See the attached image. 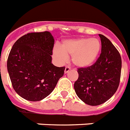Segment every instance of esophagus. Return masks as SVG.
Instances as JSON below:
<instances>
[{"label":"esophagus","mask_w":130,"mask_h":130,"mask_svg":"<svg viewBox=\"0 0 130 130\" xmlns=\"http://www.w3.org/2000/svg\"><path fill=\"white\" fill-rule=\"evenodd\" d=\"M70 70V68L69 67H66L65 68V70H64V72H65V74H67L68 72H69V71Z\"/></svg>","instance_id":"esophagus-1"}]
</instances>
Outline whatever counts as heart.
<instances>
[{
	"instance_id": "obj_1",
	"label": "heart",
	"mask_w": 130,
	"mask_h": 130,
	"mask_svg": "<svg viewBox=\"0 0 130 130\" xmlns=\"http://www.w3.org/2000/svg\"><path fill=\"white\" fill-rule=\"evenodd\" d=\"M101 43L98 39L86 37L64 41L61 47L53 49V55L58 64L68 60L72 56V62L79 68H87L93 64L101 51Z\"/></svg>"
}]
</instances>
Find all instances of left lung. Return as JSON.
I'll use <instances>...</instances> for the list:
<instances>
[{
	"label": "left lung",
	"instance_id": "obj_1",
	"mask_svg": "<svg viewBox=\"0 0 130 130\" xmlns=\"http://www.w3.org/2000/svg\"><path fill=\"white\" fill-rule=\"evenodd\" d=\"M101 53L92 66L77 69L78 79L74 83L77 97L91 106L101 105L116 93L120 80L122 59L112 43L103 35Z\"/></svg>",
	"mask_w": 130,
	"mask_h": 130
}]
</instances>
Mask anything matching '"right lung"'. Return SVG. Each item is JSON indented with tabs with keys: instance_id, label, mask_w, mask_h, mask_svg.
Here are the masks:
<instances>
[{
	"instance_id": "obj_1",
	"label": "right lung",
	"mask_w": 130,
	"mask_h": 130,
	"mask_svg": "<svg viewBox=\"0 0 130 130\" xmlns=\"http://www.w3.org/2000/svg\"><path fill=\"white\" fill-rule=\"evenodd\" d=\"M54 39L48 31L27 33L15 41L7 60L12 87L24 99L39 101L51 93L65 67L52 64Z\"/></svg>"
}]
</instances>
